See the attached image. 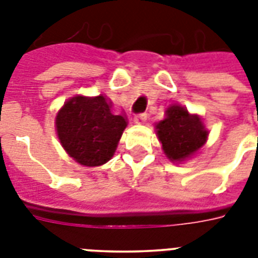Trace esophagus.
Returning a JSON list of instances; mask_svg holds the SVG:
<instances>
[{"mask_svg": "<svg viewBox=\"0 0 258 258\" xmlns=\"http://www.w3.org/2000/svg\"><path fill=\"white\" fill-rule=\"evenodd\" d=\"M146 120H147V113L142 112L135 115V123H138V124H142V123H145Z\"/></svg>", "mask_w": 258, "mask_h": 258, "instance_id": "obj_1", "label": "esophagus"}]
</instances>
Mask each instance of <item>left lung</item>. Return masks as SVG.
<instances>
[{"label":"left lung","instance_id":"left-lung-1","mask_svg":"<svg viewBox=\"0 0 258 258\" xmlns=\"http://www.w3.org/2000/svg\"><path fill=\"white\" fill-rule=\"evenodd\" d=\"M155 130L162 149L171 162L191 158L206 143L209 135L202 119L188 113L179 104H172L166 109V117L157 123Z\"/></svg>","mask_w":258,"mask_h":258}]
</instances>
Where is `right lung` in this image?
Here are the masks:
<instances>
[{
    "mask_svg": "<svg viewBox=\"0 0 258 258\" xmlns=\"http://www.w3.org/2000/svg\"><path fill=\"white\" fill-rule=\"evenodd\" d=\"M127 127L124 115H113L103 95H78L64 103L56 116V131L67 154L83 166H101L113 157Z\"/></svg>",
    "mask_w": 258,
    "mask_h": 258,
    "instance_id": "1",
    "label": "right lung"
}]
</instances>
